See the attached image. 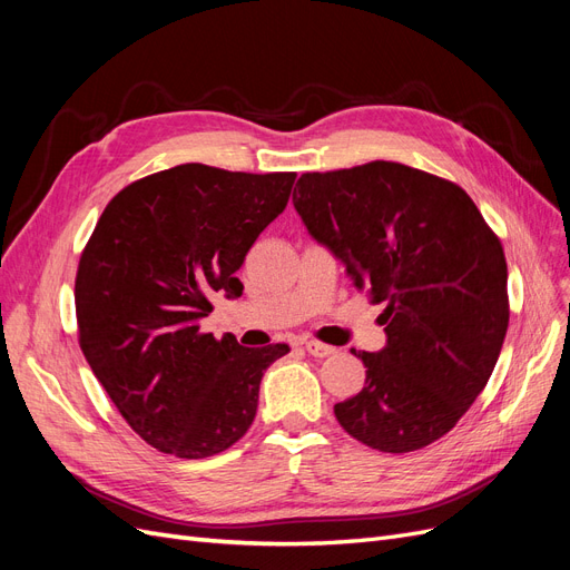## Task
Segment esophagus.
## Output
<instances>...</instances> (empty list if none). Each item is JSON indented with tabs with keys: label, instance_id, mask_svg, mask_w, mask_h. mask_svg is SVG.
<instances>
[{
	"label": "esophagus",
	"instance_id": "obj_1",
	"mask_svg": "<svg viewBox=\"0 0 570 570\" xmlns=\"http://www.w3.org/2000/svg\"><path fill=\"white\" fill-rule=\"evenodd\" d=\"M304 350L312 354V356H316V358H323V356H331V354H335V347H331V344H323V342H316V340H308V342H304Z\"/></svg>",
	"mask_w": 570,
	"mask_h": 570
}]
</instances>
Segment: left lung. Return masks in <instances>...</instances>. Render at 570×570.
<instances>
[{
	"instance_id": "obj_1",
	"label": "left lung",
	"mask_w": 570,
	"mask_h": 570,
	"mask_svg": "<svg viewBox=\"0 0 570 570\" xmlns=\"http://www.w3.org/2000/svg\"><path fill=\"white\" fill-rule=\"evenodd\" d=\"M292 202L354 287L385 304L387 344L354 352L366 385L335 419L371 450H423L469 411L502 352V243L459 185L394 161L304 174Z\"/></svg>"
}]
</instances>
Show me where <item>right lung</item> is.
I'll return each instance as SVG.
<instances>
[{
  "mask_svg": "<svg viewBox=\"0 0 570 570\" xmlns=\"http://www.w3.org/2000/svg\"><path fill=\"white\" fill-rule=\"evenodd\" d=\"M295 178L183 164L130 183L99 216L76 275L78 342L154 450L206 459L249 430L264 371L289 347L216 340L199 321L216 295H243L235 273Z\"/></svg>",
  "mask_w": 570,
  "mask_h": 570,
  "instance_id": "obj_1",
  "label": "right lung"
}]
</instances>
